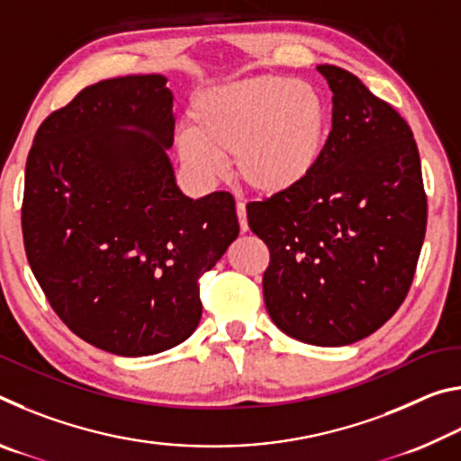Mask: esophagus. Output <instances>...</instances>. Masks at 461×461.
<instances>
[{"label": "esophagus", "instance_id": "34e87169", "mask_svg": "<svg viewBox=\"0 0 461 461\" xmlns=\"http://www.w3.org/2000/svg\"><path fill=\"white\" fill-rule=\"evenodd\" d=\"M236 212H238V221H240V230L248 231V217H246V205L244 201L236 203Z\"/></svg>", "mask_w": 461, "mask_h": 461}]
</instances>
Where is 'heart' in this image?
<instances>
[{"mask_svg": "<svg viewBox=\"0 0 461 461\" xmlns=\"http://www.w3.org/2000/svg\"><path fill=\"white\" fill-rule=\"evenodd\" d=\"M178 154L193 173L215 178L233 152L249 189L275 194L307 181L330 136V109L315 87L285 75H258L201 91Z\"/></svg>", "mask_w": 461, "mask_h": 461, "instance_id": "obj_1", "label": "heart"}]
</instances>
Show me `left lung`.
I'll return each instance as SVG.
<instances>
[{"label": "left lung", "mask_w": 461, "mask_h": 461, "mask_svg": "<svg viewBox=\"0 0 461 461\" xmlns=\"http://www.w3.org/2000/svg\"><path fill=\"white\" fill-rule=\"evenodd\" d=\"M333 93L317 168L246 205L268 246L264 303L280 331L348 346L380 330L407 296L427 230L417 142L396 109L346 68L319 65Z\"/></svg>", "instance_id": "obj_1"}]
</instances>
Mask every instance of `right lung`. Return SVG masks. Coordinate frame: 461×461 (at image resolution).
<instances>
[{
  "mask_svg": "<svg viewBox=\"0 0 461 461\" xmlns=\"http://www.w3.org/2000/svg\"><path fill=\"white\" fill-rule=\"evenodd\" d=\"M162 75L89 85L52 112L26 162L22 233L38 285L91 346L150 356L201 321L199 278L238 238L236 201L178 191Z\"/></svg>",
  "mask_w": 461,
  "mask_h": 461,
  "instance_id": "1",
  "label": "right lung"
}]
</instances>
